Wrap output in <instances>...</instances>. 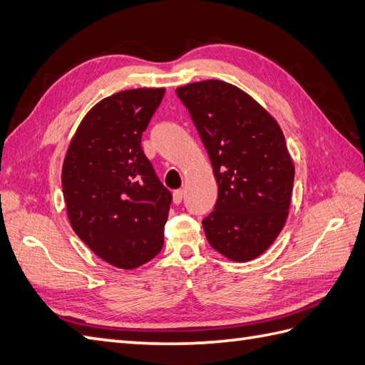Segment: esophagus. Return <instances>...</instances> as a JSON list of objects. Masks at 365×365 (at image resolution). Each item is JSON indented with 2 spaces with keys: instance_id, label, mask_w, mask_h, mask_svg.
Here are the masks:
<instances>
[{
  "instance_id": "1",
  "label": "esophagus",
  "mask_w": 365,
  "mask_h": 365,
  "mask_svg": "<svg viewBox=\"0 0 365 365\" xmlns=\"http://www.w3.org/2000/svg\"><path fill=\"white\" fill-rule=\"evenodd\" d=\"M182 198H184V192L181 189H178V190L173 192V202L175 204H180L182 201Z\"/></svg>"
}]
</instances>
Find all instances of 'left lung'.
I'll list each match as a JSON object with an SVG mask.
<instances>
[{
	"label": "left lung",
	"mask_w": 365,
	"mask_h": 365,
	"mask_svg": "<svg viewBox=\"0 0 365 365\" xmlns=\"http://www.w3.org/2000/svg\"><path fill=\"white\" fill-rule=\"evenodd\" d=\"M197 127L218 184L202 220L209 245L227 260L250 262L287 223L294 163L272 115L238 86L202 80L176 88Z\"/></svg>",
	"instance_id": "left-lung-1"
}]
</instances>
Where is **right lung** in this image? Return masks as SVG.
I'll list each match as a JSON object with an SVG mask.
<instances>
[{
    "instance_id": "right-lung-1",
    "label": "right lung",
    "mask_w": 365,
    "mask_h": 365,
    "mask_svg": "<svg viewBox=\"0 0 365 365\" xmlns=\"http://www.w3.org/2000/svg\"><path fill=\"white\" fill-rule=\"evenodd\" d=\"M165 88L105 97L85 114L61 167L71 227L119 269H136L163 250L172 195L140 145Z\"/></svg>"
}]
</instances>
